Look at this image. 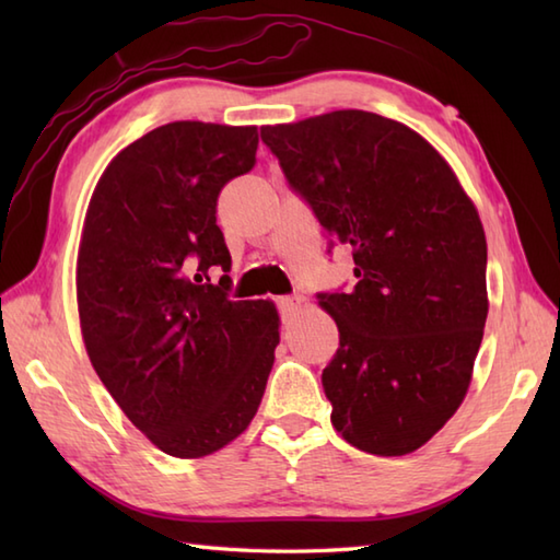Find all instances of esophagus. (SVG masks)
<instances>
[{"instance_id": "1", "label": "esophagus", "mask_w": 560, "mask_h": 560, "mask_svg": "<svg viewBox=\"0 0 560 560\" xmlns=\"http://www.w3.org/2000/svg\"><path fill=\"white\" fill-rule=\"evenodd\" d=\"M277 305H279V311H281V315H283V317H291V315H295V313L301 311V305H303V295H299V293L281 295V299L277 301Z\"/></svg>"}]
</instances>
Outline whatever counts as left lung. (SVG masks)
I'll use <instances>...</instances> for the list:
<instances>
[{
    "mask_svg": "<svg viewBox=\"0 0 560 560\" xmlns=\"http://www.w3.org/2000/svg\"><path fill=\"white\" fill-rule=\"evenodd\" d=\"M351 291L317 293L339 349L323 371L337 433L371 455L419 450L467 395L489 301L486 235L445 159L397 120L335 110L259 129Z\"/></svg>",
    "mask_w": 560,
    "mask_h": 560,
    "instance_id": "8db88e82",
    "label": "left lung"
}]
</instances>
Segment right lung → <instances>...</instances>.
<instances>
[{
  "mask_svg": "<svg viewBox=\"0 0 560 560\" xmlns=\"http://www.w3.org/2000/svg\"><path fill=\"white\" fill-rule=\"evenodd\" d=\"M257 127L171 122L105 168L83 223L77 299L103 385L165 455L205 457L255 419L279 343L269 301H231L223 185L253 171Z\"/></svg>",
  "mask_w": 560,
  "mask_h": 560,
  "instance_id": "1",
  "label": "right lung"
}]
</instances>
